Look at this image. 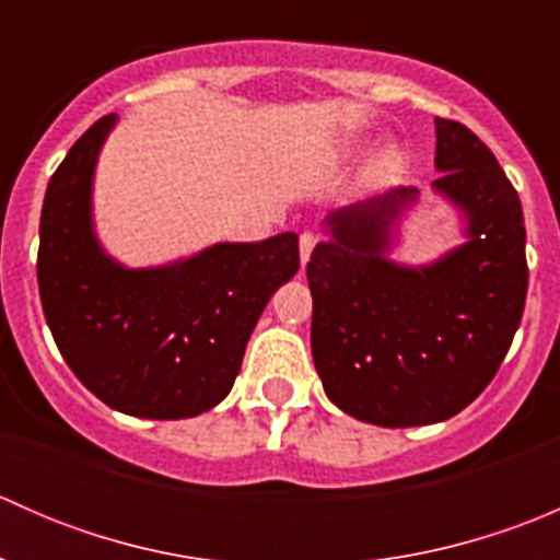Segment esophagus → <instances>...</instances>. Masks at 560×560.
<instances>
[{
    "mask_svg": "<svg viewBox=\"0 0 560 560\" xmlns=\"http://www.w3.org/2000/svg\"><path fill=\"white\" fill-rule=\"evenodd\" d=\"M316 241H319V238H316L314 233H303L301 235V259H303V262H308V257H312Z\"/></svg>",
    "mask_w": 560,
    "mask_h": 560,
    "instance_id": "34e87169",
    "label": "esophagus"
}]
</instances>
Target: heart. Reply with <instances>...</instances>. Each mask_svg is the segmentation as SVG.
I'll return each instance as SVG.
<instances>
[{
    "label": "heart",
    "instance_id": "b5f03b06",
    "mask_svg": "<svg viewBox=\"0 0 560 560\" xmlns=\"http://www.w3.org/2000/svg\"><path fill=\"white\" fill-rule=\"evenodd\" d=\"M395 165H398V160H395V154H385V156H382V171H393Z\"/></svg>",
    "mask_w": 560,
    "mask_h": 560
}]
</instances>
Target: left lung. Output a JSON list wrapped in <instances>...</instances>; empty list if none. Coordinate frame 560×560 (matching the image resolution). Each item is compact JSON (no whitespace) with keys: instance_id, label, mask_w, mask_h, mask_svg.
<instances>
[{"instance_id":"obj_1","label":"left lung","mask_w":560,"mask_h":560,"mask_svg":"<svg viewBox=\"0 0 560 560\" xmlns=\"http://www.w3.org/2000/svg\"><path fill=\"white\" fill-rule=\"evenodd\" d=\"M436 167L433 189L466 211L468 244L431 268L389 262V222L417 195L400 186L332 213L330 241L306 265L327 398L382 428L466 409L504 363L525 306L521 197L493 151L460 121L436 118Z\"/></svg>"}]
</instances>
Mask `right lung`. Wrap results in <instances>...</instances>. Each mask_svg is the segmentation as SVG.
I'll use <instances>...</instances> for the list:
<instances>
[{
  "mask_svg": "<svg viewBox=\"0 0 560 560\" xmlns=\"http://www.w3.org/2000/svg\"><path fill=\"white\" fill-rule=\"evenodd\" d=\"M116 113L94 121L45 191L37 284L72 374L110 409L180 420L217 406L241 371L248 336L301 268L295 233L219 244L154 270H127L92 233V173Z\"/></svg>",
  "mask_w": 560,
  "mask_h": 560,
  "instance_id": "obj_1",
  "label": "right lung"
}]
</instances>
